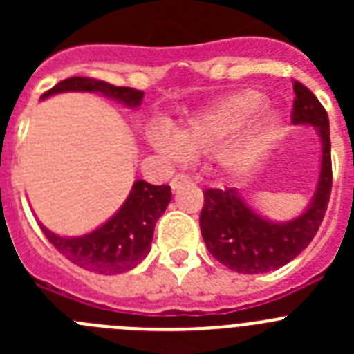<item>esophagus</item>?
I'll return each instance as SVG.
<instances>
[{
  "label": "esophagus",
  "mask_w": 354,
  "mask_h": 354,
  "mask_svg": "<svg viewBox=\"0 0 354 354\" xmlns=\"http://www.w3.org/2000/svg\"><path fill=\"white\" fill-rule=\"evenodd\" d=\"M186 183H189V177H187V175H184V174H177L174 179H171L170 186H171V189L175 192V189H179V187L184 186Z\"/></svg>",
  "instance_id": "1"
}]
</instances>
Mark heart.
Here are the masks:
<instances>
[{
  "label": "heart",
  "instance_id": "1",
  "mask_svg": "<svg viewBox=\"0 0 354 354\" xmlns=\"http://www.w3.org/2000/svg\"><path fill=\"white\" fill-rule=\"evenodd\" d=\"M266 104L268 102L261 93L250 90L225 97L193 115L175 134L167 127L154 126L150 131V142L174 161H180L184 154L211 152L255 120L266 109ZM280 126V117L270 115L236 142L225 145L218 154L220 167L228 174L237 175L252 171L277 143Z\"/></svg>",
  "mask_w": 354,
  "mask_h": 354
}]
</instances>
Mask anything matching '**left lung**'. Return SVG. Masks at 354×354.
Instances as JSON below:
<instances>
[{
    "mask_svg": "<svg viewBox=\"0 0 354 354\" xmlns=\"http://www.w3.org/2000/svg\"><path fill=\"white\" fill-rule=\"evenodd\" d=\"M292 122L315 127L323 145L321 171L310 204L289 221H271L253 211L237 189H205L200 230L212 257L237 273H270L298 257L310 245L326 212L331 193L330 120L317 97L292 83Z\"/></svg>",
    "mask_w": 354,
    "mask_h": 354,
    "instance_id": "8db88e82",
    "label": "left lung"
}]
</instances>
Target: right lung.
Listing matches in <instances>:
<instances>
[{
	"label": "right lung",
	"mask_w": 354,
	"mask_h": 354,
	"mask_svg": "<svg viewBox=\"0 0 354 354\" xmlns=\"http://www.w3.org/2000/svg\"><path fill=\"white\" fill-rule=\"evenodd\" d=\"M64 92H95L138 108L143 92L129 86H115L92 77H68L44 93L42 99ZM171 200L170 186H154L136 180L122 207L106 223L77 237L58 236L40 223L53 246L72 264L101 274H120L133 270L149 255L156 221L167 211Z\"/></svg>",
	"instance_id": "obj_1"
}]
</instances>
